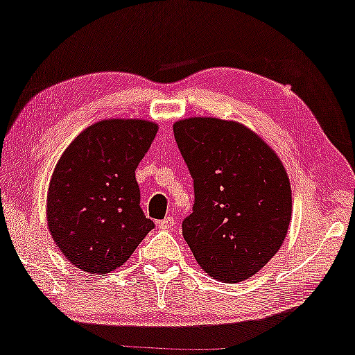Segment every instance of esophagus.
Segmentation results:
<instances>
[{
	"mask_svg": "<svg viewBox=\"0 0 355 355\" xmlns=\"http://www.w3.org/2000/svg\"><path fill=\"white\" fill-rule=\"evenodd\" d=\"M157 226H159L160 230H172L175 226V220L172 216H166V218L157 221Z\"/></svg>",
	"mask_w": 355,
	"mask_h": 355,
	"instance_id": "34e87169",
	"label": "esophagus"
}]
</instances>
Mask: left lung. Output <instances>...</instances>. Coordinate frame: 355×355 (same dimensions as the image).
<instances>
[{
  "mask_svg": "<svg viewBox=\"0 0 355 355\" xmlns=\"http://www.w3.org/2000/svg\"><path fill=\"white\" fill-rule=\"evenodd\" d=\"M173 134L195 190L183 238L213 279L245 281L277 253L288 233V173L272 148L243 123L191 117L175 122Z\"/></svg>",
  "mask_w": 355,
  "mask_h": 355,
  "instance_id": "left-lung-1",
  "label": "left lung"
}]
</instances>
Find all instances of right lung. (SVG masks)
Wrapping results in <instances>:
<instances>
[{
	"mask_svg": "<svg viewBox=\"0 0 355 355\" xmlns=\"http://www.w3.org/2000/svg\"><path fill=\"white\" fill-rule=\"evenodd\" d=\"M157 130V123L140 119L101 121L80 132L55 164L48 226L79 270H117L155 226L140 208L135 168Z\"/></svg>",
	"mask_w": 355,
	"mask_h": 355,
	"instance_id": "1",
	"label": "right lung"
}]
</instances>
